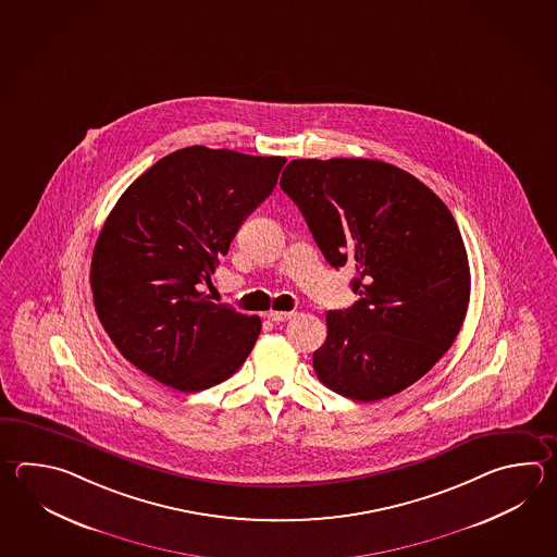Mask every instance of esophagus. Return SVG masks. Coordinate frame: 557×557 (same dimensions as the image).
<instances>
[{"label":"esophagus","mask_w":557,"mask_h":557,"mask_svg":"<svg viewBox=\"0 0 557 557\" xmlns=\"http://www.w3.org/2000/svg\"><path fill=\"white\" fill-rule=\"evenodd\" d=\"M292 318H296L294 311H270L268 313V319L273 321V323H282V321H287V319Z\"/></svg>","instance_id":"esophagus-1"}]
</instances>
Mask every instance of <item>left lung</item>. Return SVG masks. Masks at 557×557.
Returning <instances> with one entry per match:
<instances>
[{
  "label": "left lung",
  "instance_id": "left-lung-1",
  "mask_svg": "<svg viewBox=\"0 0 557 557\" xmlns=\"http://www.w3.org/2000/svg\"><path fill=\"white\" fill-rule=\"evenodd\" d=\"M280 186L333 268L355 263L359 301L327 313L313 352L319 381L373 403L426 375L450 349L470 299L456 220L409 172L369 159H299Z\"/></svg>",
  "mask_w": 557,
  "mask_h": 557
}]
</instances>
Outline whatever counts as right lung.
I'll use <instances>...</instances> for the list:
<instances>
[{"mask_svg":"<svg viewBox=\"0 0 557 557\" xmlns=\"http://www.w3.org/2000/svg\"><path fill=\"white\" fill-rule=\"evenodd\" d=\"M284 164L196 145L126 188L91 261L97 315L126 361L182 393L218 385L244 364L260 318L210 301L202 285Z\"/></svg>","mask_w":557,"mask_h":557,"instance_id":"add662e5","label":"right lung"}]
</instances>
